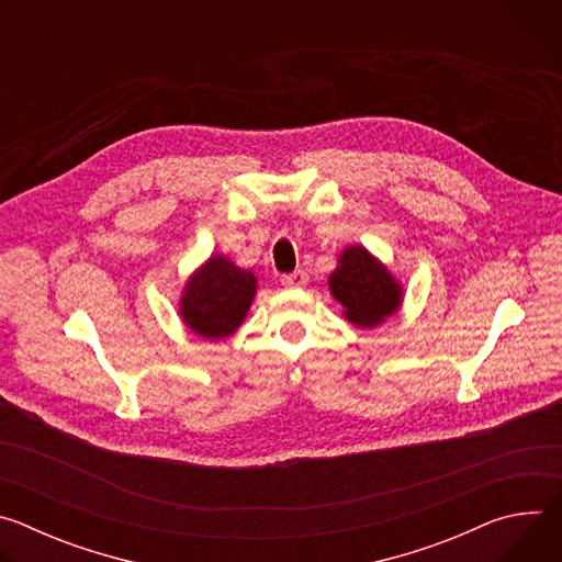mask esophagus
<instances>
[{
	"label": "esophagus",
	"instance_id": "esophagus-1",
	"mask_svg": "<svg viewBox=\"0 0 562 562\" xmlns=\"http://www.w3.org/2000/svg\"><path fill=\"white\" fill-rule=\"evenodd\" d=\"M306 282H308V276H306L302 269L282 276V284H284L286 289H300V286H304Z\"/></svg>",
	"mask_w": 562,
	"mask_h": 562
}]
</instances>
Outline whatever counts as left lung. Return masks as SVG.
Masks as SVG:
<instances>
[{
    "label": "left lung",
    "instance_id": "1",
    "mask_svg": "<svg viewBox=\"0 0 562 562\" xmlns=\"http://www.w3.org/2000/svg\"><path fill=\"white\" fill-rule=\"evenodd\" d=\"M334 297L345 306V317L356 327L371 329L397 311L403 289L364 247H349L329 278Z\"/></svg>",
    "mask_w": 562,
    "mask_h": 562
}]
</instances>
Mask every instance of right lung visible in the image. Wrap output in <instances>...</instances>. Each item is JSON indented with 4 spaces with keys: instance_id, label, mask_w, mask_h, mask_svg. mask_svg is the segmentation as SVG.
<instances>
[{
    "instance_id": "add662e5",
    "label": "right lung",
    "mask_w": 562,
    "mask_h": 562,
    "mask_svg": "<svg viewBox=\"0 0 562 562\" xmlns=\"http://www.w3.org/2000/svg\"><path fill=\"white\" fill-rule=\"evenodd\" d=\"M256 289L251 271L235 267L224 256H213L187 282L180 315L198 336L209 340L226 338L243 325Z\"/></svg>"
}]
</instances>
